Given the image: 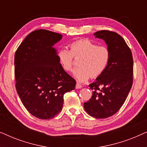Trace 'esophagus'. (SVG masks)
I'll use <instances>...</instances> for the list:
<instances>
[{
  "label": "esophagus",
  "instance_id": "esophagus-1",
  "mask_svg": "<svg viewBox=\"0 0 147 147\" xmlns=\"http://www.w3.org/2000/svg\"><path fill=\"white\" fill-rule=\"evenodd\" d=\"M82 87V86L80 84H79V83L76 84V89H80V88H81Z\"/></svg>",
  "mask_w": 147,
  "mask_h": 147
}]
</instances>
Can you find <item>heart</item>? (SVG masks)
Wrapping results in <instances>:
<instances>
[{
	"label": "heart",
	"mask_w": 147,
	"mask_h": 147,
	"mask_svg": "<svg viewBox=\"0 0 147 147\" xmlns=\"http://www.w3.org/2000/svg\"><path fill=\"white\" fill-rule=\"evenodd\" d=\"M70 50L62 48L58 51L57 58L65 71H70L74 65V57L78 60V65L73 75L79 82H85L90 76L97 78L103 74L110 61V53L108 47L97 45L88 39L74 41L69 45Z\"/></svg>",
	"instance_id": "heart-1"
}]
</instances>
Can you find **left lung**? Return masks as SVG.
<instances>
[{"label": "left lung", "mask_w": 147, "mask_h": 147, "mask_svg": "<svg viewBox=\"0 0 147 147\" xmlns=\"http://www.w3.org/2000/svg\"><path fill=\"white\" fill-rule=\"evenodd\" d=\"M94 35L106 42L110 57L105 71L89 85L92 96L84 106L91 116L106 118L120 110L131 89L133 58L130 49L118 33L103 30Z\"/></svg>", "instance_id": "1"}]
</instances>
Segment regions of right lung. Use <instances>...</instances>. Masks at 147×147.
<instances>
[{
  "label": "right lung",
  "mask_w": 147,
  "mask_h": 147,
  "mask_svg": "<svg viewBox=\"0 0 147 147\" xmlns=\"http://www.w3.org/2000/svg\"><path fill=\"white\" fill-rule=\"evenodd\" d=\"M61 38L55 32L36 30L15 52L16 90L26 109L39 119H51L59 114L64 94L76 87V80L62 68L53 47Z\"/></svg>",
  "instance_id": "1"
}]
</instances>
